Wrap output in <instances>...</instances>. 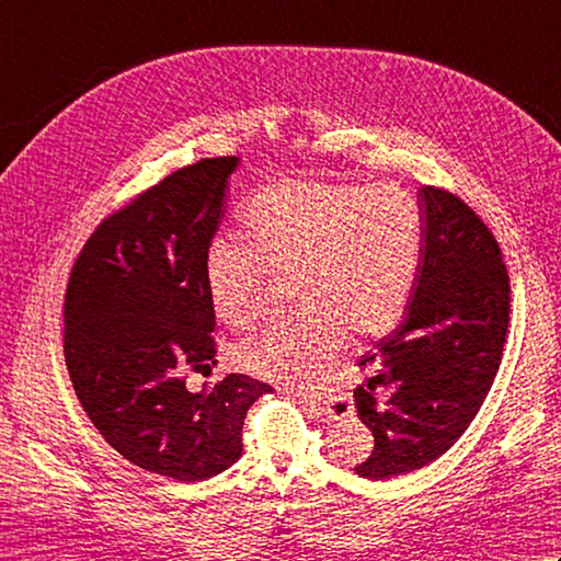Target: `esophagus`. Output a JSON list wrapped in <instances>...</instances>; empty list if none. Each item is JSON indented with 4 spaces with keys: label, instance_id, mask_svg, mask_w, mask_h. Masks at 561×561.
Listing matches in <instances>:
<instances>
[{
    "label": "esophagus",
    "instance_id": "1",
    "mask_svg": "<svg viewBox=\"0 0 561 561\" xmlns=\"http://www.w3.org/2000/svg\"><path fill=\"white\" fill-rule=\"evenodd\" d=\"M294 392V390H291ZM296 396H301V390L299 392H296ZM313 404H318V408L320 410H323L328 416H332V420H342V416H347L350 412H352V408H342V410H335V408H332V404H328V402H313Z\"/></svg>",
    "mask_w": 561,
    "mask_h": 561
}]
</instances>
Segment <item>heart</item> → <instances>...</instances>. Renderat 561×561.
I'll return each instance as SVG.
<instances>
[{
  "label": "heart",
  "instance_id": "b5f03b06",
  "mask_svg": "<svg viewBox=\"0 0 561 561\" xmlns=\"http://www.w3.org/2000/svg\"><path fill=\"white\" fill-rule=\"evenodd\" d=\"M248 248L209 250L207 294L226 325L253 323L270 277L291 279L301 311L233 347L236 364L279 383H301L335 359L347 335L376 337L408 306L422 255V217L410 195L380 185L287 181L243 211Z\"/></svg>",
  "mask_w": 561,
  "mask_h": 561
}]
</instances>
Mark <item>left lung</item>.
Listing matches in <instances>:
<instances>
[{
    "instance_id": "1",
    "label": "left lung",
    "mask_w": 561,
    "mask_h": 561,
    "mask_svg": "<svg viewBox=\"0 0 561 561\" xmlns=\"http://www.w3.org/2000/svg\"><path fill=\"white\" fill-rule=\"evenodd\" d=\"M422 257L402 323L366 352L356 414L374 450L356 474H408L456 444L490 392L508 330V272L492 231L460 197L420 190Z\"/></svg>"
}]
</instances>
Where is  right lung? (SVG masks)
Segmentation results:
<instances>
[{
    "label": "right lung",
    "instance_id": "right-lung-1",
    "mask_svg": "<svg viewBox=\"0 0 561 561\" xmlns=\"http://www.w3.org/2000/svg\"><path fill=\"white\" fill-rule=\"evenodd\" d=\"M236 165H185L103 219L65 296V362L83 412L123 458L181 482L241 458L245 412L272 390L243 374L185 388L187 371L217 364L207 257Z\"/></svg>",
    "mask_w": 561,
    "mask_h": 561
}]
</instances>
